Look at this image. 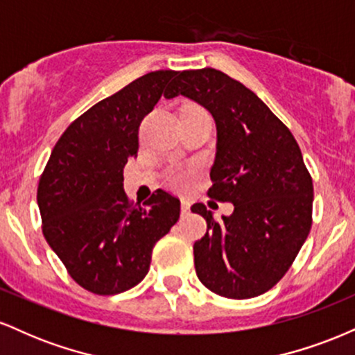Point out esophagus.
<instances>
[{"mask_svg":"<svg viewBox=\"0 0 355 355\" xmlns=\"http://www.w3.org/2000/svg\"><path fill=\"white\" fill-rule=\"evenodd\" d=\"M180 210H182V215L189 214V211H190V202H189V200H182Z\"/></svg>","mask_w":355,"mask_h":355,"instance_id":"1","label":"esophagus"}]
</instances>
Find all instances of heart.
<instances>
[{
  "instance_id": "heart-1",
  "label": "heart",
  "mask_w": 355,
  "mask_h": 355,
  "mask_svg": "<svg viewBox=\"0 0 355 355\" xmlns=\"http://www.w3.org/2000/svg\"><path fill=\"white\" fill-rule=\"evenodd\" d=\"M166 180L175 189H183V187H187V183H189V172L183 168H172L166 175Z\"/></svg>"
}]
</instances>
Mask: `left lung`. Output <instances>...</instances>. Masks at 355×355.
<instances>
[{"instance_id": "left-lung-1", "label": "left lung", "mask_w": 355, "mask_h": 355, "mask_svg": "<svg viewBox=\"0 0 355 355\" xmlns=\"http://www.w3.org/2000/svg\"><path fill=\"white\" fill-rule=\"evenodd\" d=\"M180 95L214 116L209 197L234 203L222 220L203 203L191 207L207 220L193 245L195 270L215 294L252 299L282 279L311 232V173L291 130L240 81L214 68L178 71L165 98Z\"/></svg>"}]
</instances>
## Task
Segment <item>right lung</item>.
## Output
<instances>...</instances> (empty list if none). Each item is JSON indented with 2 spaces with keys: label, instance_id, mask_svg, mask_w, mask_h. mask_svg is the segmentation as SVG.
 Segmentation results:
<instances>
[{
  "label": "right lung",
  "instance_id": "obj_1",
  "mask_svg": "<svg viewBox=\"0 0 355 355\" xmlns=\"http://www.w3.org/2000/svg\"><path fill=\"white\" fill-rule=\"evenodd\" d=\"M173 70L140 76L76 118L56 141L38 183L43 235L76 284L98 295L135 287L155 243L177 223L180 200L158 189L128 202L123 166L138 152V128Z\"/></svg>",
  "mask_w": 355,
  "mask_h": 355
}]
</instances>
